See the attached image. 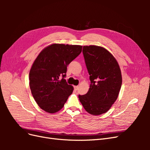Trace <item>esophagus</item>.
Instances as JSON below:
<instances>
[{"mask_svg":"<svg viewBox=\"0 0 150 150\" xmlns=\"http://www.w3.org/2000/svg\"><path fill=\"white\" fill-rule=\"evenodd\" d=\"M74 88V89H75V90H78V88H79V86H75Z\"/></svg>","mask_w":150,"mask_h":150,"instance_id":"obj_1","label":"esophagus"}]
</instances>
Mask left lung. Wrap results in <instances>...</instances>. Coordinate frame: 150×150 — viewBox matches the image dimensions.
<instances>
[{
	"instance_id": "left-lung-1",
	"label": "left lung",
	"mask_w": 150,
	"mask_h": 150,
	"mask_svg": "<svg viewBox=\"0 0 150 150\" xmlns=\"http://www.w3.org/2000/svg\"><path fill=\"white\" fill-rule=\"evenodd\" d=\"M83 52L88 73L90 88L79 95L85 110L93 115L106 112L117 98L122 84L120 66L115 57L101 46H84Z\"/></svg>"
}]
</instances>
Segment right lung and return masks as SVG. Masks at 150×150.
Segmentation results:
<instances>
[{"label":"right lung","mask_w":150,"mask_h":150,"mask_svg":"<svg viewBox=\"0 0 150 150\" xmlns=\"http://www.w3.org/2000/svg\"><path fill=\"white\" fill-rule=\"evenodd\" d=\"M82 46L52 44L42 49L29 72V86L38 106L55 113L64 106L73 87L64 79L67 66L82 51ZM63 77L61 80L59 78Z\"/></svg>","instance_id":"1"}]
</instances>
